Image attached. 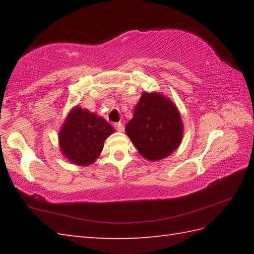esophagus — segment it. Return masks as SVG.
<instances>
[{"label":"esophagus","mask_w":254,"mask_h":254,"mask_svg":"<svg viewBox=\"0 0 254 254\" xmlns=\"http://www.w3.org/2000/svg\"><path fill=\"white\" fill-rule=\"evenodd\" d=\"M113 127H115L116 130L119 131V132H123L124 131V127H123V124L121 122L115 123V124H113Z\"/></svg>","instance_id":"obj_1"}]
</instances>
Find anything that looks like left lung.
<instances>
[{"label":"left lung","mask_w":254,"mask_h":254,"mask_svg":"<svg viewBox=\"0 0 254 254\" xmlns=\"http://www.w3.org/2000/svg\"><path fill=\"white\" fill-rule=\"evenodd\" d=\"M139 155L150 161L168 157L180 146L183 123L178 107L157 91H143L126 127Z\"/></svg>","instance_id":"obj_1"}]
</instances>
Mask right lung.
Listing matches in <instances>:
<instances>
[{
    "label": "right lung",
    "instance_id": "add662e5",
    "mask_svg": "<svg viewBox=\"0 0 254 254\" xmlns=\"http://www.w3.org/2000/svg\"><path fill=\"white\" fill-rule=\"evenodd\" d=\"M115 132L104 118L82 107H73L59 131V146L69 163L89 166L99 157L104 143Z\"/></svg>",
    "mask_w": 254,
    "mask_h": 254
}]
</instances>
